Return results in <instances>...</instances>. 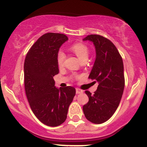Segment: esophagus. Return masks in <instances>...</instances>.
Masks as SVG:
<instances>
[{"instance_id":"esophagus-1","label":"esophagus","mask_w":147,"mask_h":147,"mask_svg":"<svg viewBox=\"0 0 147 147\" xmlns=\"http://www.w3.org/2000/svg\"><path fill=\"white\" fill-rule=\"evenodd\" d=\"M83 92V90H81V89L79 88H76V93L77 94H80V93H82Z\"/></svg>"}]
</instances>
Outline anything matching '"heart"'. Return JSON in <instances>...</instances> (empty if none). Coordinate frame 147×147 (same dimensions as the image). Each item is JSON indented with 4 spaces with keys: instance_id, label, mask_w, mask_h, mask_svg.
<instances>
[{
    "instance_id": "obj_1",
    "label": "heart",
    "mask_w": 147,
    "mask_h": 147,
    "mask_svg": "<svg viewBox=\"0 0 147 147\" xmlns=\"http://www.w3.org/2000/svg\"><path fill=\"white\" fill-rule=\"evenodd\" d=\"M70 50L77 55L79 59L82 61L84 60H87L88 58V49L85 45L82 43H75L70 47ZM65 59V54L62 50L59 51L57 54V63L61 66L63 63Z\"/></svg>"
}]
</instances>
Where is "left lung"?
<instances>
[{"mask_svg": "<svg viewBox=\"0 0 147 147\" xmlns=\"http://www.w3.org/2000/svg\"><path fill=\"white\" fill-rule=\"evenodd\" d=\"M83 41L93 43L95 48V63L89 78L98 82L94 95L86 94L88 102L83 106L88 120L95 124L105 122L117 110L124 88L123 61L117 49L110 40L97 34H90Z\"/></svg>", "mask_w": 147, "mask_h": 147, "instance_id": "left-lung-1", "label": "left lung"}]
</instances>
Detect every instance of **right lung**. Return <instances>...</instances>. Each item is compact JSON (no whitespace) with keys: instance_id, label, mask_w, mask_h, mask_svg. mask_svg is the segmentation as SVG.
Here are the masks:
<instances>
[{"instance_id":"1","label":"right lung","mask_w":147,"mask_h":147,"mask_svg":"<svg viewBox=\"0 0 147 147\" xmlns=\"http://www.w3.org/2000/svg\"><path fill=\"white\" fill-rule=\"evenodd\" d=\"M68 40L62 34H45L32 46L25 59L27 98L35 116L47 126H57L65 122L76 93L74 87L57 88L53 79L59 73L57 54Z\"/></svg>"}]
</instances>
